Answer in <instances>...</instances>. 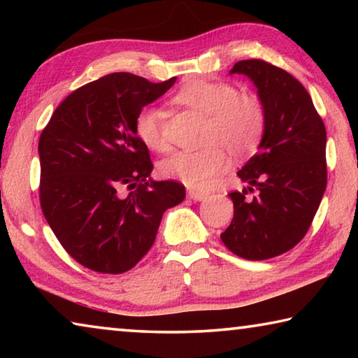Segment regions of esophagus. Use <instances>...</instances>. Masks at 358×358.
<instances>
[{
    "label": "esophagus",
    "mask_w": 358,
    "mask_h": 358,
    "mask_svg": "<svg viewBox=\"0 0 358 358\" xmlns=\"http://www.w3.org/2000/svg\"><path fill=\"white\" fill-rule=\"evenodd\" d=\"M187 197L192 199V201H196V202H201V201H205V199L208 197V192L196 191V189H189V191H187Z\"/></svg>",
    "instance_id": "esophagus-1"
}]
</instances>
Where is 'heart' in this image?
Returning a JSON list of instances; mask_svg holds the SVG:
<instances>
[{"label": "heart", "mask_w": 358, "mask_h": 358, "mask_svg": "<svg viewBox=\"0 0 358 358\" xmlns=\"http://www.w3.org/2000/svg\"><path fill=\"white\" fill-rule=\"evenodd\" d=\"M175 101L208 117L203 145L197 151H177L161 161L162 177L205 189L227 167L229 155L243 159L257 150L265 131V110L260 101L227 82L191 80L175 94ZM134 132L145 147L166 151L169 142L162 131V113L147 106L138 110Z\"/></svg>", "instance_id": "obj_1"}]
</instances>
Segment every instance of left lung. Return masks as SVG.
<instances>
[{"label":"left lung","instance_id":"1","mask_svg":"<svg viewBox=\"0 0 358 358\" xmlns=\"http://www.w3.org/2000/svg\"><path fill=\"white\" fill-rule=\"evenodd\" d=\"M230 74H243L256 85L265 110L259 151L238 171L248 185L234 191V220L221 234L238 257L265 260L280 256L305 237L327 186L322 118L305 87L264 59H243ZM254 192L252 198H246Z\"/></svg>","mask_w":358,"mask_h":358}]
</instances>
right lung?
I'll return each mask as SVG.
<instances>
[{
  "label": "right lung",
  "instance_id": "obj_1",
  "mask_svg": "<svg viewBox=\"0 0 358 358\" xmlns=\"http://www.w3.org/2000/svg\"><path fill=\"white\" fill-rule=\"evenodd\" d=\"M175 80L113 72L72 92L42 131V213L69 256L90 270H131L153 246L164 211L183 202V185L150 178L153 162L134 132L138 110Z\"/></svg>",
  "mask_w": 358,
  "mask_h": 358
}]
</instances>
